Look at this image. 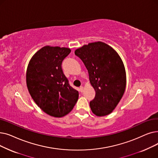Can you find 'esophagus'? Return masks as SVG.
<instances>
[{"label": "esophagus", "mask_w": 158, "mask_h": 158, "mask_svg": "<svg viewBox=\"0 0 158 158\" xmlns=\"http://www.w3.org/2000/svg\"><path fill=\"white\" fill-rule=\"evenodd\" d=\"M80 91L81 92V93H82L84 91V87L83 86H81L80 87Z\"/></svg>", "instance_id": "1"}]
</instances>
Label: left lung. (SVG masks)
Returning <instances> with one entry per match:
<instances>
[{"instance_id":"left-lung-1","label":"left lung","mask_w":158,"mask_h":158,"mask_svg":"<svg viewBox=\"0 0 158 158\" xmlns=\"http://www.w3.org/2000/svg\"><path fill=\"white\" fill-rule=\"evenodd\" d=\"M74 54L84 62L95 90L94 98L89 103L92 112L98 116L109 114L125 90L126 73L121 58L113 48L102 42L84 45Z\"/></svg>"}]
</instances>
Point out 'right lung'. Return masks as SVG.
Segmentation results:
<instances>
[{"mask_svg":"<svg viewBox=\"0 0 158 158\" xmlns=\"http://www.w3.org/2000/svg\"><path fill=\"white\" fill-rule=\"evenodd\" d=\"M71 49L45 46L29 61L26 84L32 98L44 112L54 117H62L71 111L78 99V92L69 84L62 63Z\"/></svg>","mask_w":158,"mask_h":158,"instance_id":"add662e5","label":"right lung"}]
</instances>
